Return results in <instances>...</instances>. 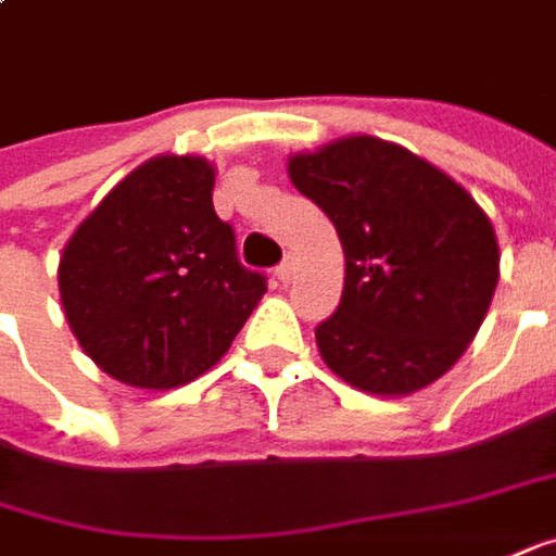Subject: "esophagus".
<instances>
[{
  "label": "esophagus",
  "mask_w": 556,
  "mask_h": 556,
  "mask_svg": "<svg viewBox=\"0 0 556 556\" xmlns=\"http://www.w3.org/2000/svg\"><path fill=\"white\" fill-rule=\"evenodd\" d=\"M292 277H295V264H292V258H286L277 267V279L282 282V286H286V282H289Z\"/></svg>",
  "instance_id": "esophagus-1"
}]
</instances>
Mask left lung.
I'll return each instance as SVG.
<instances>
[{
  "label": "left lung",
  "instance_id": "left-lung-1",
  "mask_svg": "<svg viewBox=\"0 0 556 556\" xmlns=\"http://www.w3.org/2000/svg\"><path fill=\"white\" fill-rule=\"evenodd\" d=\"M336 224L344 292L316 326L326 366L378 396L421 391L468 351L498 282V242L462 184L369 135L289 160Z\"/></svg>",
  "mask_w": 556,
  "mask_h": 556
}]
</instances>
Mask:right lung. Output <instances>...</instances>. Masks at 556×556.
Instances as JSON below:
<instances>
[{
	"instance_id": "right-lung-1",
	"label": "right lung",
	"mask_w": 556,
	"mask_h": 556,
	"mask_svg": "<svg viewBox=\"0 0 556 556\" xmlns=\"http://www.w3.org/2000/svg\"><path fill=\"white\" fill-rule=\"evenodd\" d=\"M215 168L156 156L119 181L70 237L58 267L73 336L106 375L165 391L227 354L267 292L212 205Z\"/></svg>"
}]
</instances>
